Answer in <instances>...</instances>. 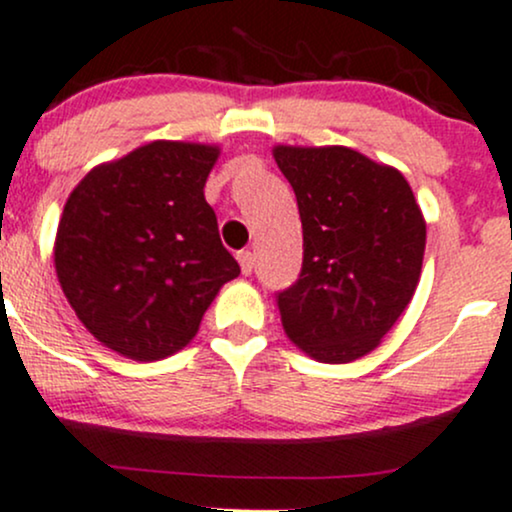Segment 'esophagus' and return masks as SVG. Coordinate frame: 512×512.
<instances>
[{
  "label": "esophagus",
  "mask_w": 512,
  "mask_h": 512,
  "mask_svg": "<svg viewBox=\"0 0 512 512\" xmlns=\"http://www.w3.org/2000/svg\"><path fill=\"white\" fill-rule=\"evenodd\" d=\"M237 261H239V266H241V273H244V275H251V273H254L256 256L251 254L249 249H246V251H239V254H237Z\"/></svg>",
  "instance_id": "obj_1"
}]
</instances>
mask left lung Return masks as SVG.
<instances>
[{
  "label": "left lung",
  "instance_id": "left-lung-1",
  "mask_svg": "<svg viewBox=\"0 0 512 512\" xmlns=\"http://www.w3.org/2000/svg\"><path fill=\"white\" fill-rule=\"evenodd\" d=\"M295 191L304 258L278 292L283 329L319 363L380 346L416 292L426 220L409 181L350 147L273 149Z\"/></svg>",
  "mask_w": 512,
  "mask_h": 512
}]
</instances>
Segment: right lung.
<instances>
[{"mask_svg":"<svg viewBox=\"0 0 512 512\" xmlns=\"http://www.w3.org/2000/svg\"><path fill=\"white\" fill-rule=\"evenodd\" d=\"M217 157L212 145L149 142L91 169L67 198L57 280L96 341L125 358L147 363L191 343L239 275L203 193Z\"/></svg>","mask_w":512,"mask_h":512,"instance_id":"obj_1","label":"right lung"}]
</instances>
